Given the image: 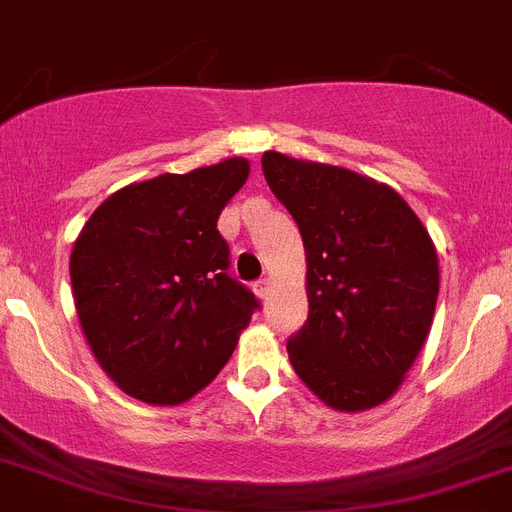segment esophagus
Segmentation results:
<instances>
[{"label":"esophagus","mask_w":512,"mask_h":512,"mask_svg":"<svg viewBox=\"0 0 512 512\" xmlns=\"http://www.w3.org/2000/svg\"><path fill=\"white\" fill-rule=\"evenodd\" d=\"M253 292H256V295H259L261 300H266L269 298V292H272V279H259V282H256V285H253Z\"/></svg>","instance_id":"1"}]
</instances>
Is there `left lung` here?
Returning <instances> with one entry per match:
<instances>
[{"instance_id": "obj_1", "label": "left lung", "mask_w": 512, "mask_h": 512, "mask_svg": "<svg viewBox=\"0 0 512 512\" xmlns=\"http://www.w3.org/2000/svg\"><path fill=\"white\" fill-rule=\"evenodd\" d=\"M269 189L303 235L308 321L287 355L336 412L396 393L430 334L440 290L427 227L391 186L355 170L264 152Z\"/></svg>"}]
</instances>
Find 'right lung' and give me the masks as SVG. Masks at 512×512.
<instances>
[{
	"mask_svg": "<svg viewBox=\"0 0 512 512\" xmlns=\"http://www.w3.org/2000/svg\"><path fill=\"white\" fill-rule=\"evenodd\" d=\"M230 157L129 183L100 204L69 259L74 308L106 375L131 399L176 406L214 381L259 300L227 274L217 220L248 178Z\"/></svg>",
	"mask_w": 512,
	"mask_h": 512,
	"instance_id": "obj_1",
	"label": "right lung"
}]
</instances>
